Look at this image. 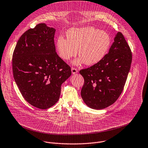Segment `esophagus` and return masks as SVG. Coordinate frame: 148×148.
<instances>
[{"instance_id":"obj_1","label":"esophagus","mask_w":148,"mask_h":148,"mask_svg":"<svg viewBox=\"0 0 148 148\" xmlns=\"http://www.w3.org/2000/svg\"><path fill=\"white\" fill-rule=\"evenodd\" d=\"M71 72L73 73V74H75L76 73H78V70L75 68H74V67H72L71 68Z\"/></svg>"}]
</instances>
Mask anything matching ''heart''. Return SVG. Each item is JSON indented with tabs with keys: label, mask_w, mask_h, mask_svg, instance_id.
<instances>
[{
	"label": "heart",
	"mask_w": 148,
	"mask_h": 148,
	"mask_svg": "<svg viewBox=\"0 0 148 148\" xmlns=\"http://www.w3.org/2000/svg\"><path fill=\"white\" fill-rule=\"evenodd\" d=\"M111 38L108 33L92 26L71 28L66 32V38L59 36L55 42L57 53L63 60L68 61L77 54L80 56L73 62L79 66L83 63L92 66L100 62L107 55Z\"/></svg>",
	"instance_id": "1"
}]
</instances>
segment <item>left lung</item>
<instances>
[{"label":"left lung","instance_id":"8db88e82","mask_svg":"<svg viewBox=\"0 0 148 148\" xmlns=\"http://www.w3.org/2000/svg\"><path fill=\"white\" fill-rule=\"evenodd\" d=\"M132 62L130 47L123 35L118 32L103 60L79 71L84 78L81 95L86 105L103 110L114 104L123 91Z\"/></svg>","mask_w":148,"mask_h":148}]
</instances>
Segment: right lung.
Instances as JSON below:
<instances>
[{
	"mask_svg": "<svg viewBox=\"0 0 148 148\" xmlns=\"http://www.w3.org/2000/svg\"><path fill=\"white\" fill-rule=\"evenodd\" d=\"M56 29L39 23L18 40L12 55L14 80L25 100L41 110L59 100L61 85L71 75L70 67L56 52Z\"/></svg>",
	"mask_w": 148,
	"mask_h": 148,
	"instance_id": "add662e5",
	"label": "right lung"
}]
</instances>
